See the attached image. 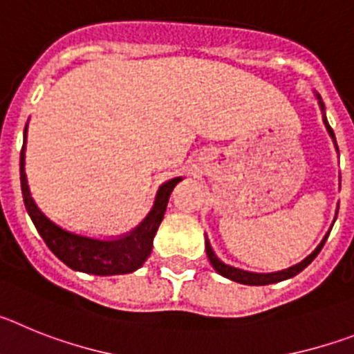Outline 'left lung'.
Segmentation results:
<instances>
[{"label": "left lung", "instance_id": "1", "mask_svg": "<svg viewBox=\"0 0 354 354\" xmlns=\"http://www.w3.org/2000/svg\"><path fill=\"white\" fill-rule=\"evenodd\" d=\"M317 99H319V106H321V111H323V122L324 126H326L328 133H330V136L333 138V143H335V149L337 152H339V147H337V140H335V133H333V129L330 127V124H328L326 120V115H324V104L323 101H321V95L317 93ZM339 211V209H337ZM337 220V218H335ZM335 223V221H333ZM331 230V228H330ZM328 236H330V232L326 234V236L323 237V241L319 243L317 248L314 250V252L308 255V257L305 259V261H301L299 264L296 266H290V268H287V270H282V271H274V273H253V271H246V270H239V268H236V266H230V264H225L223 261H221L218 255L214 253V250H212L211 243H209V239H205V252H207V257H209V262L212 264V268H214L218 273L221 274V277L228 278V280H234V282H239V283H245V286H268V283H277V282H282V280H287V278H292L296 277L298 273H301L303 270H305L306 266L310 264L312 261H314L315 257H317V253L321 252V248L324 246V243H326Z\"/></svg>", "mask_w": 354, "mask_h": 354}]
</instances>
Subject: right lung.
<instances>
[{
  "instance_id": "obj_1",
  "label": "right lung",
  "mask_w": 354,
  "mask_h": 354,
  "mask_svg": "<svg viewBox=\"0 0 354 354\" xmlns=\"http://www.w3.org/2000/svg\"><path fill=\"white\" fill-rule=\"evenodd\" d=\"M26 129L28 124L24 127V143L23 150H21V189H23L28 214H30L31 221L42 236V239L46 241V245L49 246V250L72 270L99 274V277L133 273L138 268H142L143 262L149 259L150 252H152V241H154L156 232H158L159 225L162 221V216L167 211L170 193L174 192L177 183H180L183 179L175 177V179L162 184L159 187L152 211L147 214L145 220L134 228L133 232L126 234V236L117 237V239H102V237L74 232L71 228L62 227L60 223H56L44 214L42 209L35 204V200L31 196L26 171H24Z\"/></svg>"
}]
</instances>
